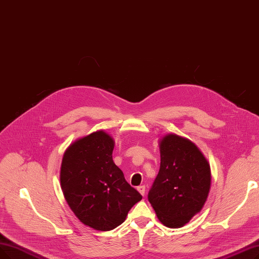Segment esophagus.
I'll use <instances>...</instances> for the list:
<instances>
[{"label": "esophagus", "instance_id": "esophagus-1", "mask_svg": "<svg viewBox=\"0 0 259 259\" xmlns=\"http://www.w3.org/2000/svg\"><path fill=\"white\" fill-rule=\"evenodd\" d=\"M138 190H139V193H140L142 196H144V195H145L146 188H145V186H144V185H141V186H139V187H138Z\"/></svg>", "mask_w": 259, "mask_h": 259}]
</instances>
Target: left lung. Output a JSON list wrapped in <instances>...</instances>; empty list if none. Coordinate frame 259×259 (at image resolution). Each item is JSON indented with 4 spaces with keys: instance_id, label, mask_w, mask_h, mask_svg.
<instances>
[{
    "instance_id": "left-lung-1",
    "label": "left lung",
    "mask_w": 259,
    "mask_h": 259,
    "mask_svg": "<svg viewBox=\"0 0 259 259\" xmlns=\"http://www.w3.org/2000/svg\"><path fill=\"white\" fill-rule=\"evenodd\" d=\"M159 145L161 166L148 200L165 227L182 228L205 204L210 189V166L188 139L169 133Z\"/></svg>"
}]
</instances>
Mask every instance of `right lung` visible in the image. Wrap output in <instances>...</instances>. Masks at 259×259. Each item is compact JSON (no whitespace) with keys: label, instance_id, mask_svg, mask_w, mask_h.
I'll use <instances>...</instances> for the list:
<instances>
[{"label":"right lung","instance_id":"obj_1","mask_svg":"<svg viewBox=\"0 0 259 259\" xmlns=\"http://www.w3.org/2000/svg\"><path fill=\"white\" fill-rule=\"evenodd\" d=\"M114 140L104 130L73 142L63 153L60 185L75 216L97 231H111L126 220L141 194L112 159Z\"/></svg>","mask_w":259,"mask_h":259}]
</instances>
